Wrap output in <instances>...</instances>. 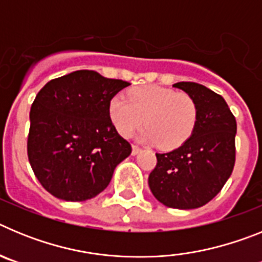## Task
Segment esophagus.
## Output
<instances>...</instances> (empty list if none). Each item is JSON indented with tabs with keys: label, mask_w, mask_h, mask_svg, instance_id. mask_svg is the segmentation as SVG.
Instances as JSON below:
<instances>
[{
	"label": "esophagus",
	"mask_w": 262,
	"mask_h": 262,
	"mask_svg": "<svg viewBox=\"0 0 262 262\" xmlns=\"http://www.w3.org/2000/svg\"><path fill=\"white\" fill-rule=\"evenodd\" d=\"M139 152H142V148H139L138 145H133V155H134V156H136Z\"/></svg>",
	"instance_id": "1"
}]
</instances>
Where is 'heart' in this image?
Here are the masks:
<instances>
[{
	"mask_svg": "<svg viewBox=\"0 0 262 262\" xmlns=\"http://www.w3.org/2000/svg\"><path fill=\"white\" fill-rule=\"evenodd\" d=\"M108 113L120 135L128 138L144 123L147 128L140 139L157 143L163 149L184 144L193 134L198 115L195 101L189 94L156 85L129 90L128 99L115 96Z\"/></svg>",
	"mask_w": 262,
	"mask_h": 262,
	"instance_id": "1",
	"label": "heart"
}]
</instances>
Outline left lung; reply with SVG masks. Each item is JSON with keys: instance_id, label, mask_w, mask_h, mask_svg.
<instances>
[{"instance_id": "8db88e82", "label": "left lung", "mask_w": 262, "mask_h": 262, "mask_svg": "<svg viewBox=\"0 0 262 262\" xmlns=\"http://www.w3.org/2000/svg\"><path fill=\"white\" fill-rule=\"evenodd\" d=\"M195 101L196 123L181 147L156 154L148 185L159 202L172 209H198L214 198L235 165L236 119L224 98L196 82H177Z\"/></svg>"}]
</instances>
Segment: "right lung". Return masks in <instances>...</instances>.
<instances>
[{"label":"right lung","instance_id":"obj_1","mask_svg":"<svg viewBox=\"0 0 262 262\" xmlns=\"http://www.w3.org/2000/svg\"><path fill=\"white\" fill-rule=\"evenodd\" d=\"M128 85L85 69L41 88L30 110L27 155L48 193L81 202L107 187L114 169L131 154L108 113L113 97Z\"/></svg>","mask_w":262,"mask_h":262}]
</instances>
